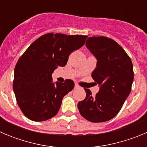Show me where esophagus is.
<instances>
[{"label":"esophagus","mask_w":147,"mask_h":147,"mask_svg":"<svg viewBox=\"0 0 147 147\" xmlns=\"http://www.w3.org/2000/svg\"><path fill=\"white\" fill-rule=\"evenodd\" d=\"M74 88H80V86H79V85H78L77 84H75Z\"/></svg>","instance_id":"1"}]
</instances>
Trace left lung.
Returning <instances> with one entry per match:
<instances>
[{"label":"left lung","mask_w":147,"mask_h":147,"mask_svg":"<svg viewBox=\"0 0 147 147\" xmlns=\"http://www.w3.org/2000/svg\"><path fill=\"white\" fill-rule=\"evenodd\" d=\"M85 45L97 59L91 76L99 90L92 96L85 88L86 97L77 107L89 121H107L119 113L130 93L134 79L132 61L123 48L108 37H90Z\"/></svg>","instance_id":"1"}]
</instances>
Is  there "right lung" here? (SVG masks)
<instances>
[{
  "label": "right lung",
  "mask_w": 147,
  "mask_h": 147,
  "mask_svg": "<svg viewBox=\"0 0 147 147\" xmlns=\"http://www.w3.org/2000/svg\"><path fill=\"white\" fill-rule=\"evenodd\" d=\"M88 36L49 33L30 45L15 67L13 90L23 114L43 121L57 114L62 100L74 88L71 80L52 81L57 67H64L72 51L84 45Z\"/></svg>",
  "instance_id": "add662e5"
}]
</instances>
